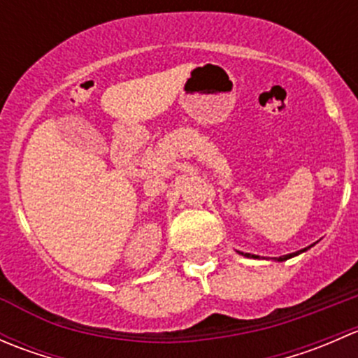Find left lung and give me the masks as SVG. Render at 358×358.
I'll list each match as a JSON object with an SVG mask.
<instances>
[{
  "label": "left lung",
  "instance_id": "1",
  "mask_svg": "<svg viewBox=\"0 0 358 358\" xmlns=\"http://www.w3.org/2000/svg\"><path fill=\"white\" fill-rule=\"evenodd\" d=\"M306 249H308V248L301 249V251H296V252H291V255H284V256H279V258H275V259H277V262H286V259H289V258H292V256L299 255V252L306 251ZM237 252H239V255H243V256H246V258H259V256H256V255H249V252H241V251H237Z\"/></svg>",
  "mask_w": 358,
  "mask_h": 358
}]
</instances>
